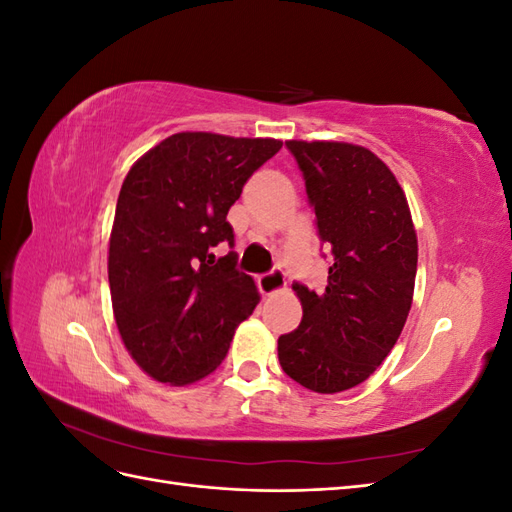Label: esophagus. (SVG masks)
I'll return each mask as SVG.
<instances>
[{"mask_svg": "<svg viewBox=\"0 0 512 512\" xmlns=\"http://www.w3.org/2000/svg\"><path fill=\"white\" fill-rule=\"evenodd\" d=\"M258 288H260L262 294H265V297L284 290L286 288V273L282 269H277V267L271 269L269 273L258 277Z\"/></svg>", "mask_w": 512, "mask_h": 512, "instance_id": "obj_1", "label": "esophagus"}]
</instances>
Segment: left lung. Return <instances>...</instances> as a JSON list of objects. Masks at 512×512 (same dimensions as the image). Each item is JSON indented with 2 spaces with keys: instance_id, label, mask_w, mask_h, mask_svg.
<instances>
[{
  "instance_id": "1",
  "label": "left lung",
  "mask_w": 512,
  "mask_h": 512,
  "mask_svg": "<svg viewBox=\"0 0 512 512\" xmlns=\"http://www.w3.org/2000/svg\"><path fill=\"white\" fill-rule=\"evenodd\" d=\"M286 147L303 173L331 265L320 292L292 284L303 320L277 339V356L309 391H348L389 356L410 312L418 245L408 200L389 166L365 147L324 141Z\"/></svg>"
}]
</instances>
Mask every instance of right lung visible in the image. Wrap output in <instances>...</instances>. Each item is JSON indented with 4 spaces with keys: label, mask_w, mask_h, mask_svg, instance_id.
I'll use <instances>...</instances> for the list:
<instances>
[{
    "label": "right lung",
    "mask_w": 512,
    "mask_h": 512,
    "mask_svg": "<svg viewBox=\"0 0 512 512\" xmlns=\"http://www.w3.org/2000/svg\"><path fill=\"white\" fill-rule=\"evenodd\" d=\"M275 138L179 132L123 181L108 247L113 312L132 359L151 378L190 384L218 367L258 288L237 269L228 209L271 160ZM228 244L222 259L214 250Z\"/></svg>",
    "instance_id": "add662e5"
}]
</instances>
